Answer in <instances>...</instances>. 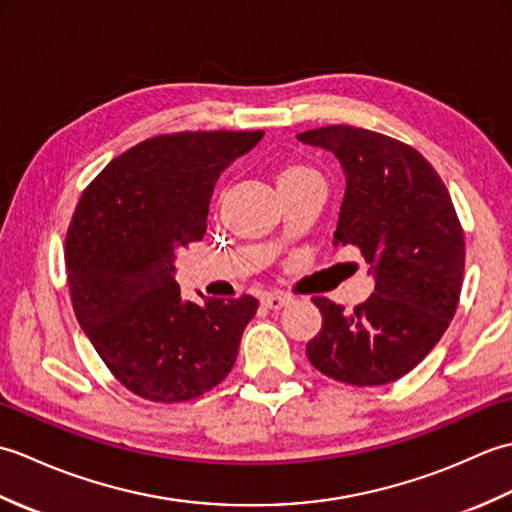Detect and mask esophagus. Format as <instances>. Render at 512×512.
<instances>
[{
  "mask_svg": "<svg viewBox=\"0 0 512 512\" xmlns=\"http://www.w3.org/2000/svg\"><path fill=\"white\" fill-rule=\"evenodd\" d=\"M290 297L288 295H264L262 297V306H266L268 310H281L284 306H288Z\"/></svg>",
  "mask_w": 512,
  "mask_h": 512,
  "instance_id": "34e87169",
  "label": "esophagus"
}]
</instances>
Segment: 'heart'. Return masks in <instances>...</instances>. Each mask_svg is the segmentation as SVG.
<instances>
[{"label": "heart", "instance_id": "b5f03b06", "mask_svg": "<svg viewBox=\"0 0 512 512\" xmlns=\"http://www.w3.org/2000/svg\"><path fill=\"white\" fill-rule=\"evenodd\" d=\"M310 182H323L321 173L317 169H312L306 162L299 160H288L281 165L275 173V184L277 191H288V189H297L303 187V184Z\"/></svg>", "mask_w": 512, "mask_h": 512}]
</instances>
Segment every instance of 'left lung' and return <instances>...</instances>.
I'll list each match as a JSON object with an SVG mask.
<instances>
[{
    "instance_id": "1",
    "label": "left lung",
    "mask_w": 512,
    "mask_h": 512,
    "mask_svg": "<svg viewBox=\"0 0 512 512\" xmlns=\"http://www.w3.org/2000/svg\"><path fill=\"white\" fill-rule=\"evenodd\" d=\"M297 138L339 158L345 195L334 246H356L374 277V292L354 310L312 299L323 328L306 354L347 385L394 383L436 347L458 310L464 233L451 195L424 156L396 138L350 125Z\"/></svg>"
}]
</instances>
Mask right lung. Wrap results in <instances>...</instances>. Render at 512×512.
<instances>
[{
  "instance_id": "obj_1",
  "label": "right lung",
  "mask_w": 512,
  "mask_h": 512,
  "mask_svg": "<svg viewBox=\"0 0 512 512\" xmlns=\"http://www.w3.org/2000/svg\"><path fill=\"white\" fill-rule=\"evenodd\" d=\"M264 132H180L114 158L83 191L65 237L76 321L136 396L184 402L220 385L255 297L182 299L176 255L206 231L222 171Z\"/></svg>"
}]
</instances>
